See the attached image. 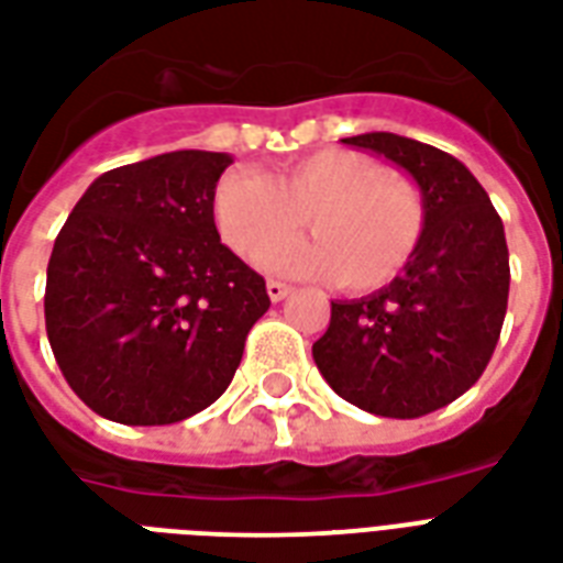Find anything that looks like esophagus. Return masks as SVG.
I'll return each instance as SVG.
<instances>
[{
	"label": "esophagus",
	"mask_w": 563,
	"mask_h": 563,
	"mask_svg": "<svg viewBox=\"0 0 563 563\" xmlns=\"http://www.w3.org/2000/svg\"><path fill=\"white\" fill-rule=\"evenodd\" d=\"M267 294H269V299H273V302H282V299L290 294V285H285V282H276V278H269Z\"/></svg>",
	"instance_id": "34e87169"
}]
</instances>
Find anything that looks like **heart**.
I'll list each match as a JSON object with an SVG mask.
<instances>
[{"label":"heart","mask_w":563,"mask_h":563,"mask_svg":"<svg viewBox=\"0 0 563 563\" xmlns=\"http://www.w3.org/2000/svg\"><path fill=\"white\" fill-rule=\"evenodd\" d=\"M309 217L318 241L279 247ZM213 220L222 241L241 258L287 273H338L355 294L394 282L426 234V199L411 181L352 150L308 152L276 178L229 169L213 190Z\"/></svg>","instance_id":"heart-1"}]
</instances>
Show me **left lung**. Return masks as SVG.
<instances>
[{
    "label": "left lung",
    "instance_id": "left-lung-1",
    "mask_svg": "<svg viewBox=\"0 0 563 563\" xmlns=\"http://www.w3.org/2000/svg\"><path fill=\"white\" fill-rule=\"evenodd\" d=\"M420 185L426 234L385 290L331 302L313 361L361 411L413 420L467 394L494 355L508 308V243L490 196L459 158L390 132L343 137Z\"/></svg>",
    "mask_w": 563,
    "mask_h": 563
}]
</instances>
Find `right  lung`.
I'll return each instance as SVG.
<instances>
[{
    "mask_svg": "<svg viewBox=\"0 0 563 563\" xmlns=\"http://www.w3.org/2000/svg\"><path fill=\"white\" fill-rule=\"evenodd\" d=\"M225 152L181 150L108 169L55 238L46 334L81 402L125 426H169L234 378L269 308L264 278L220 243Z\"/></svg>",
    "mask_w": 563,
    "mask_h": 563,
    "instance_id": "1",
    "label": "right lung"
}]
</instances>
